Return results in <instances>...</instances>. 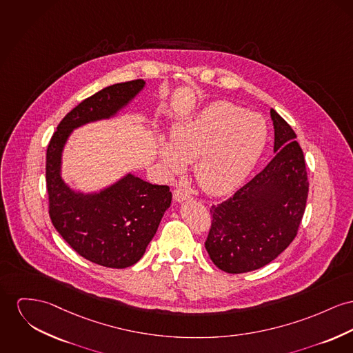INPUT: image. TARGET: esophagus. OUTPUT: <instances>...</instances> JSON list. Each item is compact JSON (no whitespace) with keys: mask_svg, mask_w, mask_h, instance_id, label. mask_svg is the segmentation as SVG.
Returning a JSON list of instances; mask_svg holds the SVG:
<instances>
[{"mask_svg":"<svg viewBox=\"0 0 353 353\" xmlns=\"http://www.w3.org/2000/svg\"><path fill=\"white\" fill-rule=\"evenodd\" d=\"M172 195H174V199H175L176 202H183V201H188V199L191 198L188 192L182 191L181 188H175L174 192H172Z\"/></svg>","mask_w":353,"mask_h":353,"instance_id":"esophagus-1","label":"esophagus"}]
</instances>
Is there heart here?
<instances>
[{
  "label": "heart",
  "instance_id": "1",
  "mask_svg": "<svg viewBox=\"0 0 353 353\" xmlns=\"http://www.w3.org/2000/svg\"><path fill=\"white\" fill-rule=\"evenodd\" d=\"M268 141L266 120L229 101H215L196 115L178 121L170 143H157L165 170L178 174L194 163L198 186L210 195L238 188L259 162Z\"/></svg>",
  "mask_w": 353,
  "mask_h": 353
}]
</instances>
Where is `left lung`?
<instances>
[{
    "instance_id": "obj_1",
    "label": "left lung",
    "mask_w": 353,
    "mask_h": 353,
    "mask_svg": "<svg viewBox=\"0 0 353 353\" xmlns=\"http://www.w3.org/2000/svg\"><path fill=\"white\" fill-rule=\"evenodd\" d=\"M276 157L228 201L212 206L205 248L214 265L232 274L277 259L297 234L309 182L292 127L272 108Z\"/></svg>"
}]
</instances>
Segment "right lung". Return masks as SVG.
<instances>
[{"label":"right lung","instance_id":"right-lung-1","mask_svg":"<svg viewBox=\"0 0 353 353\" xmlns=\"http://www.w3.org/2000/svg\"><path fill=\"white\" fill-rule=\"evenodd\" d=\"M145 87L144 80L118 83L74 107L48 144L47 190L53 226L72 249L94 263L124 269L143 257L171 205L168 186L127 172L92 192L72 188L61 175L63 151L73 130L115 118Z\"/></svg>","mask_w":353,"mask_h":353}]
</instances>
